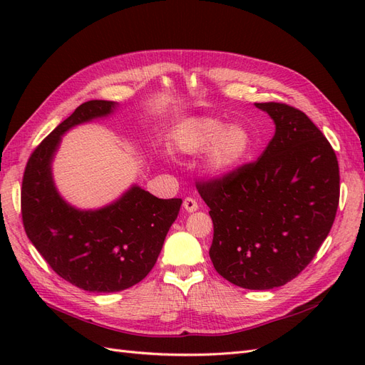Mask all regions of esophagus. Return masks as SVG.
Listing matches in <instances>:
<instances>
[{
  "instance_id": "obj_1",
  "label": "esophagus",
  "mask_w": 365,
  "mask_h": 365,
  "mask_svg": "<svg viewBox=\"0 0 365 365\" xmlns=\"http://www.w3.org/2000/svg\"><path fill=\"white\" fill-rule=\"evenodd\" d=\"M182 207L185 208V212H189V213L196 212V210H197V201L195 200V197H192V196H187L185 200H184V202H182Z\"/></svg>"
}]
</instances>
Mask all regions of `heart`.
<instances>
[{"label":"heart","mask_w":365,"mask_h":365,"mask_svg":"<svg viewBox=\"0 0 365 365\" xmlns=\"http://www.w3.org/2000/svg\"><path fill=\"white\" fill-rule=\"evenodd\" d=\"M175 146L184 153H200L207 149V168L215 173H228L244 163L252 149V137L244 126H227L212 117L185 121L175 132Z\"/></svg>","instance_id":"1"}]
</instances>
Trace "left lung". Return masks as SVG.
I'll return each mask as SVG.
<instances>
[{
    "label": "left lung",
    "instance_id": "1",
    "mask_svg": "<svg viewBox=\"0 0 365 365\" xmlns=\"http://www.w3.org/2000/svg\"><path fill=\"white\" fill-rule=\"evenodd\" d=\"M275 123L262 155L237 169L197 180L210 208V259L225 280L272 289L295 279L315 257L339 202L335 150L303 111L256 103Z\"/></svg>",
    "mask_w": 365,
    "mask_h": 365
}]
</instances>
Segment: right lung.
<instances>
[{"instance_id":"1","label":"right lung","mask_w":365,"mask_h":365,"mask_svg":"<svg viewBox=\"0 0 365 365\" xmlns=\"http://www.w3.org/2000/svg\"><path fill=\"white\" fill-rule=\"evenodd\" d=\"M109 101L82 103L31 152L21 187L26 235L59 277L90 292H117L141 282L155 264L182 200H160L132 187L96 212L65 202L53 185L50 163L61 135L74 125L113 113Z\"/></svg>"}]
</instances>
